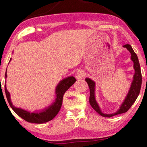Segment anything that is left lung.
<instances>
[{
    "label": "left lung",
    "instance_id": "1",
    "mask_svg": "<svg viewBox=\"0 0 147 147\" xmlns=\"http://www.w3.org/2000/svg\"><path fill=\"white\" fill-rule=\"evenodd\" d=\"M11 60V58L9 59V61ZM8 63V64H9ZM7 78V69L5 73V78ZM76 79L74 77L70 76L67 78H64L59 82L56 88V100L54 102L49 106L47 108H44L43 109H41L39 111H28L24 109L17 108L14 106L11 102L10 93H9L8 89L6 88V81H5L4 84V89L5 93L8 100V103L12 109L20 117L23 119L24 120L28 122V123H38L41 124L44 123H47L49 121L54 118L58 111H59L62 104V100H63V96L65 91L75 82Z\"/></svg>",
    "mask_w": 147,
    "mask_h": 147
}]
</instances>
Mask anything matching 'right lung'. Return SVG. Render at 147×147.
<instances>
[{"instance_id":"1","label":"right lung","mask_w":147,"mask_h":147,"mask_svg":"<svg viewBox=\"0 0 147 147\" xmlns=\"http://www.w3.org/2000/svg\"><path fill=\"white\" fill-rule=\"evenodd\" d=\"M126 49H127L128 51L130 52L131 54V61L134 62V70H135V74H134V80L132 82H131L130 89L128 91V93L127 95H126L125 100H124V102L122 104L121 108L119 109L117 112L113 114H111V115L110 114H109V115H107V114H106L105 115V114L102 113L100 108H99V106L98 105V104L95 100V96H94L95 82L90 78H86V82L88 83L89 88V90H90L89 103H90L92 108H93L96 112H98L102 116L106 117H111L118 115V114L126 112V111L130 109L131 105L134 103V102L136 101L139 95V92H140L141 82H142V76H141L140 64H139L138 56H137L136 54L134 53V50L131 48V47H126Z\"/></svg>"}]
</instances>
